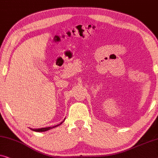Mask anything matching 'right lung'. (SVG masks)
<instances>
[{"label":"right lung","mask_w":158,"mask_h":158,"mask_svg":"<svg viewBox=\"0 0 158 158\" xmlns=\"http://www.w3.org/2000/svg\"><path fill=\"white\" fill-rule=\"evenodd\" d=\"M61 123H60L59 124H57L56 126H53V127H44V128H41V129H31L33 131H35V132H45V131H47L48 130H50V129H52V128H54L60 125V124H61Z\"/></svg>","instance_id":"obj_1"}]
</instances>
